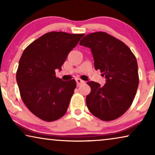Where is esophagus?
<instances>
[{"instance_id":"obj_1","label":"esophagus","mask_w":155,"mask_h":155,"mask_svg":"<svg viewBox=\"0 0 155 155\" xmlns=\"http://www.w3.org/2000/svg\"><path fill=\"white\" fill-rule=\"evenodd\" d=\"M76 82H77V85L78 86L82 85V84H83L85 83V82H84V80H82L81 79H79V78L76 79Z\"/></svg>"}]
</instances>
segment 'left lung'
<instances>
[{
    "label": "left lung",
    "instance_id": "1",
    "mask_svg": "<svg viewBox=\"0 0 155 155\" xmlns=\"http://www.w3.org/2000/svg\"><path fill=\"white\" fill-rule=\"evenodd\" d=\"M80 44L91 48L95 70L107 79L104 86L87 82L91 88L86 97L89 111L104 121L119 118L132 104L138 87L135 55L124 42L103 31L89 34Z\"/></svg>",
    "mask_w": 155,
    "mask_h": 155
}]
</instances>
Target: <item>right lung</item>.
Returning <instances> with one entry per match:
<instances>
[{"label":"right lung","instance_id":"add662e5","mask_svg":"<svg viewBox=\"0 0 155 155\" xmlns=\"http://www.w3.org/2000/svg\"><path fill=\"white\" fill-rule=\"evenodd\" d=\"M84 35L51 31L23 51L16 80L23 102L40 119L54 121L66 113L76 82L56 78L55 71H61L69 52Z\"/></svg>","mask_w":155,"mask_h":155}]
</instances>
